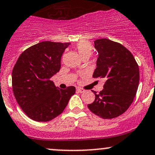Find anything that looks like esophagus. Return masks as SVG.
<instances>
[{"mask_svg":"<svg viewBox=\"0 0 155 155\" xmlns=\"http://www.w3.org/2000/svg\"><path fill=\"white\" fill-rule=\"evenodd\" d=\"M76 91H77L78 92H79V93H84V90L81 89V88H80V87H76Z\"/></svg>","mask_w":155,"mask_h":155,"instance_id":"1","label":"esophagus"}]
</instances>
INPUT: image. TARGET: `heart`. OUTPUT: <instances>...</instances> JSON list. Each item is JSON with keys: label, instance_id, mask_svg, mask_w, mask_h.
I'll return each mask as SVG.
<instances>
[{"label": "heart", "instance_id": "b5f03b06", "mask_svg": "<svg viewBox=\"0 0 155 155\" xmlns=\"http://www.w3.org/2000/svg\"><path fill=\"white\" fill-rule=\"evenodd\" d=\"M76 50L77 51L79 57L81 59L89 58L93 51V48L91 44L87 41H81L78 42L76 45Z\"/></svg>", "mask_w": 155, "mask_h": 155}]
</instances>
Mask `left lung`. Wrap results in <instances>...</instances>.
<instances>
[{
	"instance_id": "8db88e82",
	"label": "left lung",
	"mask_w": 155,
	"mask_h": 155,
	"mask_svg": "<svg viewBox=\"0 0 155 155\" xmlns=\"http://www.w3.org/2000/svg\"><path fill=\"white\" fill-rule=\"evenodd\" d=\"M98 52L93 78L105 80L104 89L95 94V101L87 105L90 110L104 119L116 118L125 113L133 101L139 84V67L127 48L108 40L94 41Z\"/></svg>"
}]
</instances>
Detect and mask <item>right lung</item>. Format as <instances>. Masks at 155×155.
Returning a JSON list of instances; mask_svg holds the SVG:
<instances>
[{
    "instance_id": "add662e5",
    "label": "right lung",
    "mask_w": 155,
    "mask_h": 155,
    "mask_svg": "<svg viewBox=\"0 0 155 155\" xmlns=\"http://www.w3.org/2000/svg\"><path fill=\"white\" fill-rule=\"evenodd\" d=\"M70 42L45 41L23 51L12 74L15 97L31 119L47 122L64 111L76 88L58 89L50 79L61 68V57Z\"/></svg>"
}]
</instances>
